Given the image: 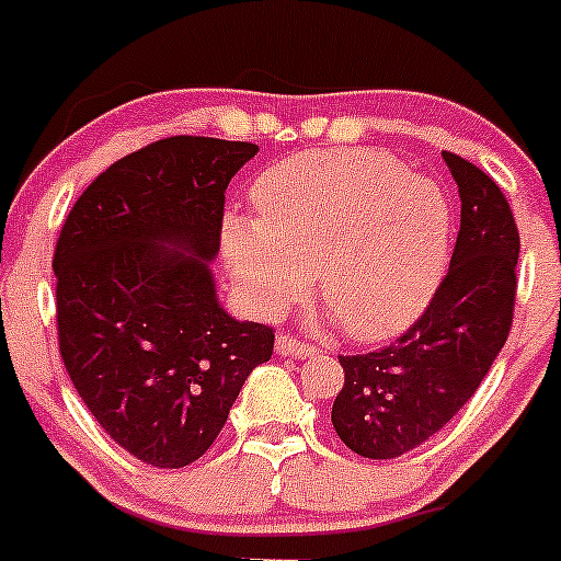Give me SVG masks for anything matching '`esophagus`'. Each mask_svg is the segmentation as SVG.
<instances>
[{
    "label": "esophagus",
    "instance_id": "1",
    "mask_svg": "<svg viewBox=\"0 0 561 561\" xmlns=\"http://www.w3.org/2000/svg\"><path fill=\"white\" fill-rule=\"evenodd\" d=\"M276 351H279L282 356L306 359V356L317 354V346H311V343H300L298 337H293V335H279V337H276Z\"/></svg>",
    "mask_w": 561,
    "mask_h": 561
}]
</instances>
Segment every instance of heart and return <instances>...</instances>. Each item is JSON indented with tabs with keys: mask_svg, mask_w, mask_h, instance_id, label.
<instances>
[{
	"mask_svg": "<svg viewBox=\"0 0 561 561\" xmlns=\"http://www.w3.org/2000/svg\"><path fill=\"white\" fill-rule=\"evenodd\" d=\"M252 202L255 218H226L224 252L255 309L287 306L313 274L343 332L386 341L415 322L445 274L450 199L383 151H300L257 178Z\"/></svg>",
	"mask_w": 561,
	"mask_h": 561,
	"instance_id": "heart-1",
	"label": "heart"
}]
</instances>
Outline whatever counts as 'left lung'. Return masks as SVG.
Here are the masks:
<instances>
[{"mask_svg": "<svg viewBox=\"0 0 561 561\" xmlns=\"http://www.w3.org/2000/svg\"><path fill=\"white\" fill-rule=\"evenodd\" d=\"M460 194V231L426 311L391 346L337 356L346 373L332 426L348 450L389 460L415 450L479 389L514 322L519 231L501 186L442 151Z\"/></svg>", "mask_w": 561, "mask_h": 561, "instance_id": "left-lung-1", "label": "left lung"}]
</instances>
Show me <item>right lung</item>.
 I'll return each mask as SVG.
<instances>
[{
  "mask_svg": "<svg viewBox=\"0 0 561 561\" xmlns=\"http://www.w3.org/2000/svg\"><path fill=\"white\" fill-rule=\"evenodd\" d=\"M244 140L172 135L95 178L55 244L58 348L103 431L153 469H183L224 428L274 330L237 322L207 263Z\"/></svg>",
  "mask_w": 561,
  "mask_h": 561,
  "instance_id": "obj_1",
  "label": "right lung"
}]
</instances>
